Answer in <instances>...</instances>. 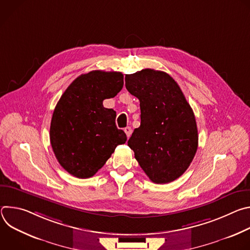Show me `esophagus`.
<instances>
[{"label":"esophagus","mask_w":250,"mask_h":250,"mask_svg":"<svg viewBox=\"0 0 250 250\" xmlns=\"http://www.w3.org/2000/svg\"><path fill=\"white\" fill-rule=\"evenodd\" d=\"M124 130H125V134H126V136H127V137H129V136H130V134H131V131H132L131 127H130V126H126Z\"/></svg>","instance_id":"1"}]
</instances>
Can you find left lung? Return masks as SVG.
<instances>
[{
	"instance_id": "obj_1",
	"label": "left lung",
	"mask_w": 250,
	"mask_h": 250,
	"mask_svg": "<svg viewBox=\"0 0 250 250\" xmlns=\"http://www.w3.org/2000/svg\"><path fill=\"white\" fill-rule=\"evenodd\" d=\"M126 90L139 100L140 126L127 141L138 164L156 184L179 178L198 148L193 110L179 85L163 71L125 75Z\"/></svg>"
}]
</instances>
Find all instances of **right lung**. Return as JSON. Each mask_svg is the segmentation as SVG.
Instances as JSON below:
<instances>
[{
    "mask_svg": "<svg viewBox=\"0 0 250 250\" xmlns=\"http://www.w3.org/2000/svg\"><path fill=\"white\" fill-rule=\"evenodd\" d=\"M123 86V73L95 70L77 77L59 99L50 124V144L71 175L81 179L94 176L126 141L116 125V112L103 105Z\"/></svg>",
    "mask_w": 250,
    "mask_h": 250,
    "instance_id": "add662e5",
    "label": "right lung"
}]
</instances>
